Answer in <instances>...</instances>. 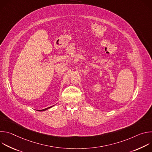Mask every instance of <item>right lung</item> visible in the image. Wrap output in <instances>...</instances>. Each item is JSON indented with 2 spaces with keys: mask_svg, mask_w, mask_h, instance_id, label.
I'll return each instance as SVG.
<instances>
[{
  "mask_svg": "<svg viewBox=\"0 0 152 152\" xmlns=\"http://www.w3.org/2000/svg\"><path fill=\"white\" fill-rule=\"evenodd\" d=\"M52 106H50V107H47V108H45V109H43V110H38V111H45V110H48V109H49V108H50Z\"/></svg>",
  "mask_w": 152,
  "mask_h": 152,
  "instance_id": "add662e5",
  "label": "right lung"
}]
</instances>
